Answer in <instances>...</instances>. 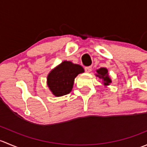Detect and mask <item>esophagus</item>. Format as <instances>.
Instances as JSON below:
<instances>
[{
  "instance_id": "34e87169",
  "label": "esophagus",
  "mask_w": 147,
  "mask_h": 147,
  "mask_svg": "<svg viewBox=\"0 0 147 147\" xmlns=\"http://www.w3.org/2000/svg\"><path fill=\"white\" fill-rule=\"evenodd\" d=\"M84 70H85L86 72H90L92 70V67L91 66L84 67Z\"/></svg>"
}]
</instances>
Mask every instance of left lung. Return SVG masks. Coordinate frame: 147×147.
Returning <instances> with one entry per match:
<instances>
[{"label":"left lung","instance_id":"left-lung-1","mask_svg":"<svg viewBox=\"0 0 147 147\" xmlns=\"http://www.w3.org/2000/svg\"><path fill=\"white\" fill-rule=\"evenodd\" d=\"M97 74L96 75V76L99 77L100 79L102 80V81H103L104 82V84H105V86L109 85V84L112 82V80H111L109 75H108V70L107 68L105 67L100 68L99 69H97Z\"/></svg>","mask_w":147,"mask_h":147}]
</instances>
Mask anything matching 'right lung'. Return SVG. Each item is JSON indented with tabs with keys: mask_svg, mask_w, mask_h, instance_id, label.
Returning <instances> with one entry per match:
<instances>
[{
	"mask_svg": "<svg viewBox=\"0 0 147 147\" xmlns=\"http://www.w3.org/2000/svg\"><path fill=\"white\" fill-rule=\"evenodd\" d=\"M82 72L84 69L80 65L63 61L47 75V86L56 97L67 94L73 87L75 78Z\"/></svg>",
	"mask_w": 147,
	"mask_h": 147,
	"instance_id": "1",
	"label": "right lung"
}]
</instances>
